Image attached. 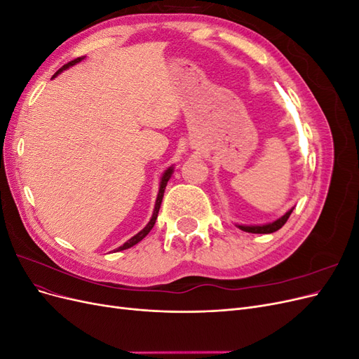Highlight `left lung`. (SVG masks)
Masks as SVG:
<instances>
[{
    "instance_id": "obj_1",
    "label": "left lung",
    "mask_w": 359,
    "mask_h": 359,
    "mask_svg": "<svg viewBox=\"0 0 359 359\" xmlns=\"http://www.w3.org/2000/svg\"><path fill=\"white\" fill-rule=\"evenodd\" d=\"M293 210L287 211L283 217H280L278 220L273 222V223H268V224H262V226H240L238 224V227H240L241 231L244 232H248V233H273V232H277L280 227H283L285 223L287 222V219L290 217Z\"/></svg>"
}]
</instances>
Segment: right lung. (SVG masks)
<instances>
[{"instance_id": "add662e5", "label": "right lung", "mask_w": 359, "mask_h": 359, "mask_svg": "<svg viewBox=\"0 0 359 359\" xmlns=\"http://www.w3.org/2000/svg\"><path fill=\"white\" fill-rule=\"evenodd\" d=\"M82 58H76V60H73V61H70V62H67L66 66H62L55 74H53V78H55V76L58 74V73H61L62 70H66V69H69V67H72V66H74L76 62H79ZM172 172H173V169L172 168H169L165 173H163V177H161V182H160V190H158V194H157V201H156V208H154V212H153V217H151V220H149V223L144 227L142 231H140L139 233H136L133 238H130V240L127 241V243H124L121 247L119 248H116V252H121V250H126V248H130V247H133L135 244H137L139 241H142L144 238L149 233V231L153 229V226L156 224V220H157V215H158V210H160V205H161V199H163V194H165V189H166V186H168V181H169V178H170V175H172Z\"/></svg>"}]
</instances>
